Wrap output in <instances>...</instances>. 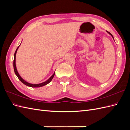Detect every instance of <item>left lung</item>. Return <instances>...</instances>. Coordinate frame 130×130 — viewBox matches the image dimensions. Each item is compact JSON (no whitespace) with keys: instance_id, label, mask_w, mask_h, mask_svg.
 I'll use <instances>...</instances> for the list:
<instances>
[{"instance_id":"8db88e82","label":"left lung","mask_w":130,"mask_h":130,"mask_svg":"<svg viewBox=\"0 0 130 130\" xmlns=\"http://www.w3.org/2000/svg\"><path fill=\"white\" fill-rule=\"evenodd\" d=\"M107 32H108V34H110V35H111V36H112V37H113V36H112V34H111V33H110V32H108V31H107Z\"/></svg>"}]
</instances>
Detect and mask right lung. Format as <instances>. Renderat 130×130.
<instances>
[{"label": "right lung", "mask_w": 130, "mask_h": 130, "mask_svg": "<svg viewBox=\"0 0 130 130\" xmlns=\"http://www.w3.org/2000/svg\"><path fill=\"white\" fill-rule=\"evenodd\" d=\"M19 46H20V45H19L18 46V48H17L16 50H15V52L14 53V60H13V68H14V73H15V75H16L17 76L18 78H19V80H20V81L22 82V83H23L24 85H25L26 86H29V87H35H35H42V86H45V85H47L48 84H49V82L52 80V79H53L54 75H55V72L54 73V74L53 75L51 76L48 80L44 82H43V83L39 84H31L28 83V82H27L24 80H23V78L21 77V76L19 75V74H18V73L17 72V68H16V66H15V55H16L17 51V50H18Z\"/></svg>", "instance_id": "1"}]
</instances>
